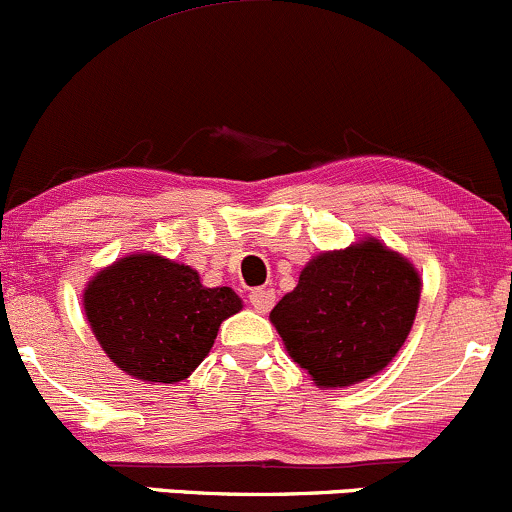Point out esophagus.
<instances>
[{
	"label": "esophagus",
	"mask_w": 512,
	"mask_h": 512,
	"mask_svg": "<svg viewBox=\"0 0 512 512\" xmlns=\"http://www.w3.org/2000/svg\"><path fill=\"white\" fill-rule=\"evenodd\" d=\"M249 302L256 312L266 315V312L276 305V293H273L271 288H256V290H251Z\"/></svg>",
	"instance_id": "esophagus-1"
}]
</instances>
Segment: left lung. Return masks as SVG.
<instances>
[{"instance_id":"1","label":"left lung","mask_w":512,"mask_h":512,"mask_svg":"<svg viewBox=\"0 0 512 512\" xmlns=\"http://www.w3.org/2000/svg\"><path fill=\"white\" fill-rule=\"evenodd\" d=\"M420 293L422 278L410 258L364 236L346 249L312 256L298 285L271 310V322L317 388H346L395 359Z\"/></svg>"}]
</instances>
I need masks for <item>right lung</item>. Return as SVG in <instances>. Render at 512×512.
Masks as SVG:
<instances>
[{
    "label": "right lung",
    "mask_w": 512,
    "mask_h": 512,
    "mask_svg": "<svg viewBox=\"0 0 512 512\" xmlns=\"http://www.w3.org/2000/svg\"><path fill=\"white\" fill-rule=\"evenodd\" d=\"M82 307L114 366L136 381L180 383L244 302L227 285L205 288L185 263L134 251L87 280Z\"/></svg>",
    "instance_id": "add662e5"
}]
</instances>
